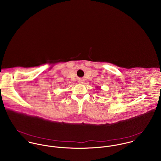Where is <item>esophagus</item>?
I'll list each match as a JSON object with an SVG mask.
<instances>
[{
	"label": "esophagus",
	"mask_w": 161,
	"mask_h": 161,
	"mask_svg": "<svg viewBox=\"0 0 161 161\" xmlns=\"http://www.w3.org/2000/svg\"><path fill=\"white\" fill-rule=\"evenodd\" d=\"M78 82H79V84H83V83L84 82V80L82 79H80L78 80Z\"/></svg>",
	"instance_id": "esophagus-1"
}]
</instances>
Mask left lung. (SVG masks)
Returning <instances> with one entry per match:
<instances>
[{
    "label": "left lung",
    "instance_id": "8db88e82",
    "mask_svg": "<svg viewBox=\"0 0 161 161\" xmlns=\"http://www.w3.org/2000/svg\"><path fill=\"white\" fill-rule=\"evenodd\" d=\"M98 89H100V88H98Z\"/></svg>",
    "mask_w": 161,
    "mask_h": 161
}]
</instances>
